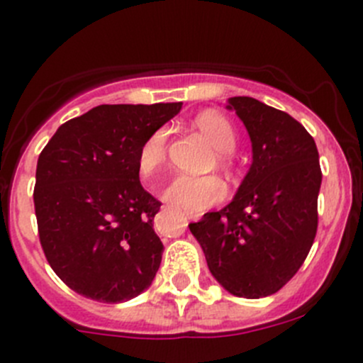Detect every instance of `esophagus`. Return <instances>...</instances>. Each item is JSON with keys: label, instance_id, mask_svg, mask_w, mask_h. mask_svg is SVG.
Returning a JSON list of instances; mask_svg holds the SVG:
<instances>
[{"label": "esophagus", "instance_id": "obj_1", "mask_svg": "<svg viewBox=\"0 0 363 363\" xmlns=\"http://www.w3.org/2000/svg\"><path fill=\"white\" fill-rule=\"evenodd\" d=\"M186 216H188V220H199L202 214H200V213H186Z\"/></svg>", "mask_w": 363, "mask_h": 363}]
</instances>
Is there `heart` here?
<instances>
[{
  "label": "heart",
  "instance_id": "heart-1",
  "mask_svg": "<svg viewBox=\"0 0 363 363\" xmlns=\"http://www.w3.org/2000/svg\"><path fill=\"white\" fill-rule=\"evenodd\" d=\"M195 128L209 140L216 149L218 167L230 170L235 164V157L232 150L238 143V135L225 115L218 111H203L195 118ZM167 129L160 128L150 133L140 145L136 154V168L142 177L149 179L156 175L163 168L167 161ZM225 196V184L221 179L214 175H179L172 181L164 191V199L174 206L188 211H202L206 207L214 206Z\"/></svg>",
  "mask_w": 363,
  "mask_h": 363
}]
</instances>
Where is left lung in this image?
Returning <instances> with one entry per match:
<instances>
[{"label": "left lung", "instance_id": "left-lung-1", "mask_svg": "<svg viewBox=\"0 0 363 363\" xmlns=\"http://www.w3.org/2000/svg\"><path fill=\"white\" fill-rule=\"evenodd\" d=\"M252 140L253 161L234 200L189 230L214 279L241 298L282 289L307 259L318 232L321 167L314 138L289 113L253 97H230Z\"/></svg>", "mask_w": 363, "mask_h": 363}]
</instances>
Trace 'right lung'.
<instances>
[{
	"label": "right lung",
	"mask_w": 363,
	"mask_h": 363,
	"mask_svg": "<svg viewBox=\"0 0 363 363\" xmlns=\"http://www.w3.org/2000/svg\"><path fill=\"white\" fill-rule=\"evenodd\" d=\"M182 103L101 104L58 128L38 156L33 189L49 266L77 294L121 303L152 284L163 255L161 202L136 168L143 140Z\"/></svg>",
	"instance_id": "obj_1"
}]
</instances>
